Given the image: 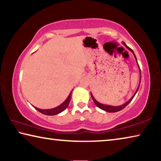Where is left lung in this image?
<instances>
[{
	"instance_id": "left-lung-1",
	"label": "left lung",
	"mask_w": 161,
	"mask_h": 161,
	"mask_svg": "<svg viewBox=\"0 0 161 161\" xmlns=\"http://www.w3.org/2000/svg\"><path fill=\"white\" fill-rule=\"evenodd\" d=\"M122 43H123V45L125 46V47H126V48L128 49V50H129L130 52H131V53H133V56H134V58H135V59H136V62H137V64H138V69H139V71H140V81H139V84H138V88H137V89H136V91L135 92L134 94L133 95L132 97L130 98V99L129 101H127V102H126V103H124V104L121 105V106H117V107H114V106H110V105H107V104H103V103H99V102H97V101L96 99H95V98L93 97V95H92V94L91 93V96H92V99H93L94 102L95 104H96L97 107H99V108H101V109H102V110H103V111H107V112H109V113L117 112V111H119L122 110V109H123V108H124L125 107H126V106H127L128 104H129V103L130 102H131L132 99H133V97H135L136 94L137 93V92H138V88H139L140 84H141V69H140V67H139V65H138V64L137 59H136V55H135L134 53H133V51L131 50V49H130V47H128V46L126 45V43L124 42H122Z\"/></svg>"
}]
</instances>
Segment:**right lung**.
<instances>
[{"label": "right lung", "mask_w": 161, "mask_h": 161, "mask_svg": "<svg viewBox=\"0 0 161 161\" xmlns=\"http://www.w3.org/2000/svg\"><path fill=\"white\" fill-rule=\"evenodd\" d=\"M72 92H70L69 96L67 97L66 100H65L63 103H61L60 105H59L58 107H54V108H49V109H41V108H37V107H34V106H32V107H33L35 108V109L37 110L38 111H40V113L45 114V115H47V116L56 115V114H58L59 113L62 112V111H64L67 108L68 105H69V103L70 102Z\"/></svg>", "instance_id": "right-lung-1"}]
</instances>
